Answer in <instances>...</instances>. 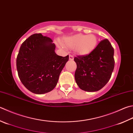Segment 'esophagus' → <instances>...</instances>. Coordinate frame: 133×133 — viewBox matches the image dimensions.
<instances>
[{"label": "esophagus", "instance_id": "34e87169", "mask_svg": "<svg viewBox=\"0 0 133 133\" xmlns=\"http://www.w3.org/2000/svg\"><path fill=\"white\" fill-rule=\"evenodd\" d=\"M74 56H72V55H69V59L70 61H73V60H74Z\"/></svg>", "mask_w": 133, "mask_h": 133}]
</instances>
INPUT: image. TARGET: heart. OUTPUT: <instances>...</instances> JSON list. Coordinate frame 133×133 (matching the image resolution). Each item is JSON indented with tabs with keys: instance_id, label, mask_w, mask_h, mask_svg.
I'll use <instances>...</instances> for the list:
<instances>
[{
	"instance_id": "1",
	"label": "heart",
	"mask_w": 133,
	"mask_h": 133,
	"mask_svg": "<svg viewBox=\"0 0 133 133\" xmlns=\"http://www.w3.org/2000/svg\"><path fill=\"white\" fill-rule=\"evenodd\" d=\"M64 43L66 46L75 48L76 51L82 56L90 54L96 48L97 39L93 34L86 35L83 34H76L74 36L65 37Z\"/></svg>"
}]
</instances>
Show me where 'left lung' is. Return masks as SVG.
<instances>
[{"label":"left lung","mask_w":133,"mask_h":133,"mask_svg":"<svg viewBox=\"0 0 133 133\" xmlns=\"http://www.w3.org/2000/svg\"><path fill=\"white\" fill-rule=\"evenodd\" d=\"M114 49L107 39L101 41L90 54L74 58L77 68L75 79L86 91H98L105 86L115 66Z\"/></svg>","instance_id":"obj_1"}]
</instances>
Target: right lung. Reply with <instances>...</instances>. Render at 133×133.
I'll list each match as a JSON object with an SVG mask.
<instances>
[{
	"instance_id": "1",
	"label": "right lung",
	"mask_w": 133,
	"mask_h": 133,
	"mask_svg": "<svg viewBox=\"0 0 133 133\" xmlns=\"http://www.w3.org/2000/svg\"><path fill=\"white\" fill-rule=\"evenodd\" d=\"M51 38L35 34L25 41L17 57V69L20 81L32 92L42 94L56 86L60 73L69 59L55 52Z\"/></svg>"
}]
</instances>
